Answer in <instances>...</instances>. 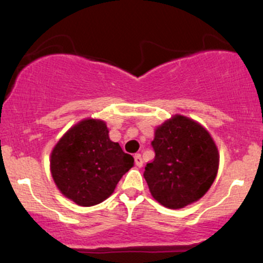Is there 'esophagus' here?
<instances>
[{"label":"esophagus","instance_id":"34e87169","mask_svg":"<svg viewBox=\"0 0 263 263\" xmlns=\"http://www.w3.org/2000/svg\"><path fill=\"white\" fill-rule=\"evenodd\" d=\"M135 163H136V165H137L138 168H141L142 165H143V161H142L141 155H136L135 156Z\"/></svg>","mask_w":263,"mask_h":263}]
</instances>
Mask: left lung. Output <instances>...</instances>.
Masks as SVG:
<instances>
[{"mask_svg":"<svg viewBox=\"0 0 263 263\" xmlns=\"http://www.w3.org/2000/svg\"><path fill=\"white\" fill-rule=\"evenodd\" d=\"M155 159L143 177L152 197L170 209H182L203 198L215 180L219 151L200 123L174 115L156 128Z\"/></svg>","mask_w":263,"mask_h":263,"instance_id":"8db88e82","label":"left lung"}]
</instances>
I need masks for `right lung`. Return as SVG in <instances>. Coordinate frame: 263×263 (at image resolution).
I'll return each instance as SVG.
<instances>
[{
	"mask_svg": "<svg viewBox=\"0 0 263 263\" xmlns=\"http://www.w3.org/2000/svg\"><path fill=\"white\" fill-rule=\"evenodd\" d=\"M134 157L108 137L102 120H81L63 135L50 153V173L64 197L92 206L110 197Z\"/></svg>",
	"mask_w": 263,
	"mask_h": 263,
	"instance_id": "obj_1",
	"label": "right lung"
}]
</instances>
